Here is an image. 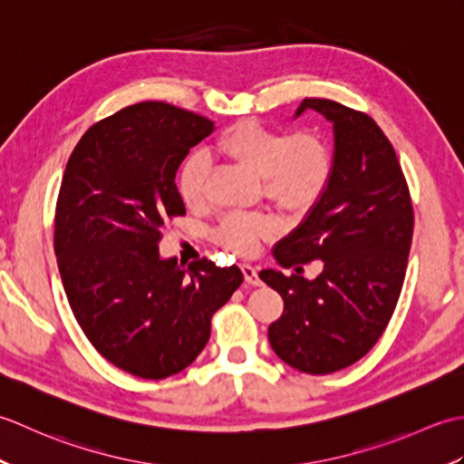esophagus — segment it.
Masks as SVG:
<instances>
[{"instance_id": "esophagus-1", "label": "esophagus", "mask_w": 464, "mask_h": 464, "mask_svg": "<svg viewBox=\"0 0 464 464\" xmlns=\"http://www.w3.org/2000/svg\"><path fill=\"white\" fill-rule=\"evenodd\" d=\"M241 269H243V275H245V281H247L249 285H255V287H257V285H261L259 271H257V267H255V265L243 263Z\"/></svg>"}]
</instances>
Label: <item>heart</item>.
<instances>
[{
  "label": "heart",
  "mask_w": 464,
  "mask_h": 464,
  "mask_svg": "<svg viewBox=\"0 0 464 464\" xmlns=\"http://www.w3.org/2000/svg\"><path fill=\"white\" fill-rule=\"evenodd\" d=\"M219 151L261 177L265 195L289 209H304L319 199L333 173V153L319 133L287 135L275 127L241 121L219 140ZM207 160L195 153L179 173V195L187 207L207 199ZM275 233V219L263 213L227 215L217 237L241 255H251Z\"/></svg>",
  "instance_id": "obj_1"
}]
</instances>
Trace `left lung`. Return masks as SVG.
<instances>
[{"instance_id":"1","label":"left lung","mask_w":464,"mask_h":464,"mask_svg":"<svg viewBox=\"0 0 464 464\" xmlns=\"http://www.w3.org/2000/svg\"><path fill=\"white\" fill-rule=\"evenodd\" d=\"M333 123V173L303 221L273 249L283 267L319 259L314 279L265 269L259 277L285 301L269 324L277 357L309 374L341 371L364 357L387 329L405 281L412 205L405 175L381 127L337 102L307 97Z\"/></svg>"}]
</instances>
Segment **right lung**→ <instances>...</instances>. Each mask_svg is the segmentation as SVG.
I'll return each mask as SVG.
<instances>
[{"label":"right lung","mask_w":464,"mask_h":464,"mask_svg":"<svg viewBox=\"0 0 464 464\" xmlns=\"http://www.w3.org/2000/svg\"><path fill=\"white\" fill-rule=\"evenodd\" d=\"M213 131L169 103H135L90 127L65 165L55 255L67 301L93 347L135 377L189 367L243 283L237 265L185 269L160 253L163 223L185 215L175 173Z\"/></svg>","instance_id":"1"}]
</instances>
